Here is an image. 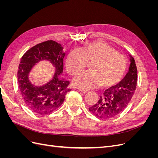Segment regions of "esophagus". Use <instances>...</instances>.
<instances>
[{"mask_svg":"<svg viewBox=\"0 0 158 158\" xmlns=\"http://www.w3.org/2000/svg\"><path fill=\"white\" fill-rule=\"evenodd\" d=\"M79 91H80V92H82L84 94H87L88 92V90H84V89H79Z\"/></svg>","mask_w":158,"mask_h":158,"instance_id":"34e87169","label":"esophagus"}]
</instances>
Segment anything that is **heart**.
Segmentation results:
<instances>
[{
	"instance_id": "obj_1",
	"label": "heart",
	"mask_w": 158,
	"mask_h": 158,
	"mask_svg": "<svg viewBox=\"0 0 158 158\" xmlns=\"http://www.w3.org/2000/svg\"><path fill=\"white\" fill-rule=\"evenodd\" d=\"M89 62L90 70L82 72L74 79L76 86H112L122 79L127 69L125 57L103 42H90L81 49L72 50L66 57V69L71 76H76Z\"/></svg>"
}]
</instances>
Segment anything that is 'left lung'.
<instances>
[{"instance_id":"left-lung-1","label":"left lung","mask_w":158,"mask_h":158,"mask_svg":"<svg viewBox=\"0 0 158 158\" xmlns=\"http://www.w3.org/2000/svg\"><path fill=\"white\" fill-rule=\"evenodd\" d=\"M130 56L128 73L120 82L105 91L98 102L89 107L90 112L100 118H110L122 113L135 94L137 84V68L135 60Z\"/></svg>"}]
</instances>
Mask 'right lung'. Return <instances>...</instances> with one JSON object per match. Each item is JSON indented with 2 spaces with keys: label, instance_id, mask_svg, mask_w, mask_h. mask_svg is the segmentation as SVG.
<instances>
[{
  "label": "right lung",
  "instance_id": "obj_1",
  "mask_svg": "<svg viewBox=\"0 0 158 158\" xmlns=\"http://www.w3.org/2000/svg\"><path fill=\"white\" fill-rule=\"evenodd\" d=\"M63 47L49 40L27 51L21 59L18 70V87L26 106L40 115L50 114L63 103L66 94L71 90L69 81L59 78L63 73ZM41 60H47L54 66L56 73L49 83L36 87L29 81V74L33 66Z\"/></svg>",
  "mask_w": 158,
  "mask_h": 158
}]
</instances>
